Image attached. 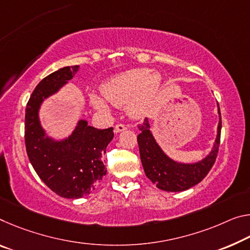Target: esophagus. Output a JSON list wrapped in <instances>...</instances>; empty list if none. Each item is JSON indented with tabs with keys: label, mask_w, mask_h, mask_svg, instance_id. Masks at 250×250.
I'll return each mask as SVG.
<instances>
[{
	"label": "esophagus",
	"mask_w": 250,
	"mask_h": 250,
	"mask_svg": "<svg viewBox=\"0 0 250 250\" xmlns=\"http://www.w3.org/2000/svg\"><path fill=\"white\" fill-rule=\"evenodd\" d=\"M126 128H128V126L125 125H122V124L117 125L116 126H114V133H119V132H121V131H125Z\"/></svg>",
	"instance_id": "34e87169"
}]
</instances>
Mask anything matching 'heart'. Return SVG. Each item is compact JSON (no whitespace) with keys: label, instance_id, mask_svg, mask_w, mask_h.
Listing matches in <instances>:
<instances>
[{"label":"heart","instance_id":"heart-1","mask_svg":"<svg viewBox=\"0 0 250 250\" xmlns=\"http://www.w3.org/2000/svg\"><path fill=\"white\" fill-rule=\"evenodd\" d=\"M161 75L150 69L126 70L106 80L101 85V93L110 104L126 105L129 116L139 119L146 117L151 109L161 88ZM105 102L97 94H90V102L96 109H108Z\"/></svg>","mask_w":250,"mask_h":250}]
</instances>
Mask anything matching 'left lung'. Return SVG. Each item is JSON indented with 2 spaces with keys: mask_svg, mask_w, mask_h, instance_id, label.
Here are the masks:
<instances>
[{
  "mask_svg": "<svg viewBox=\"0 0 250 250\" xmlns=\"http://www.w3.org/2000/svg\"><path fill=\"white\" fill-rule=\"evenodd\" d=\"M218 113H219V124H218L217 138L211 152L203 160L195 164H181L170 159L156 142L150 131L148 119H145V121L138 126L140 133L138 134L137 140L146 176L152 181V184L165 191H184L199 184L208 175L215 164L220 145L221 116L219 105H218Z\"/></svg>",
  "mask_w": 250,
  "mask_h": 250,
  "instance_id": "obj_1",
  "label": "left lung"
}]
</instances>
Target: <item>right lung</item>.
I'll return each instance as SVG.
<instances>
[{"label":"right lung","mask_w":250,"mask_h":250,"mask_svg":"<svg viewBox=\"0 0 250 250\" xmlns=\"http://www.w3.org/2000/svg\"><path fill=\"white\" fill-rule=\"evenodd\" d=\"M79 65L64 66L45 77L31 94L25 109L24 139L29 160L53 192L78 199L96 189L106 173L101 160L113 139V128L97 129L80 120L65 139L47 137L40 124L39 110L44 99L57 93L78 72Z\"/></svg>","instance_id":"1"}]
</instances>
